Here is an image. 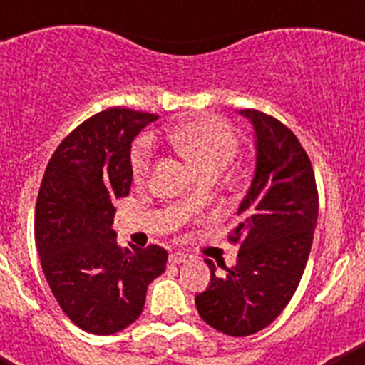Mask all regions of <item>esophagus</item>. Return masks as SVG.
Masks as SVG:
<instances>
[{
  "mask_svg": "<svg viewBox=\"0 0 365 365\" xmlns=\"http://www.w3.org/2000/svg\"><path fill=\"white\" fill-rule=\"evenodd\" d=\"M192 259V256L186 252H172L170 254V261H172L173 265H180V263H188Z\"/></svg>",
  "mask_w": 365,
  "mask_h": 365,
  "instance_id": "esophagus-1",
  "label": "esophagus"
}]
</instances>
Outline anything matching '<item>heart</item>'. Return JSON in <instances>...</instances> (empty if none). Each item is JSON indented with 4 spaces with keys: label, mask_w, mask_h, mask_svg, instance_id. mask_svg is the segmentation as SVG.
Listing matches in <instances>:
<instances>
[{
    "label": "heart",
    "mask_w": 365,
    "mask_h": 365,
    "mask_svg": "<svg viewBox=\"0 0 365 365\" xmlns=\"http://www.w3.org/2000/svg\"><path fill=\"white\" fill-rule=\"evenodd\" d=\"M168 140L202 173L210 170L221 172L237 151V138L234 131L217 118H199L179 125L168 133ZM130 159L135 180L144 182L150 177L155 159V146L150 137L137 138V143L131 148ZM195 199L197 192L192 195V201Z\"/></svg>",
    "instance_id": "1"
}]
</instances>
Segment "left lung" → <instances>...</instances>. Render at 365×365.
<instances>
[{
  "mask_svg": "<svg viewBox=\"0 0 365 365\" xmlns=\"http://www.w3.org/2000/svg\"><path fill=\"white\" fill-rule=\"evenodd\" d=\"M256 137V170L228 240L237 263L215 274L195 296L202 320L228 336H248L272 324L298 289L318 219V190L309 155L278 118L243 109ZM219 265V263H217Z\"/></svg>",
  "mask_w": 365,
  "mask_h": 365,
  "instance_id": "left-lung-1",
  "label": "left lung"
}]
</instances>
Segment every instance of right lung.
<instances>
[{"label":"right lung","instance_id":"obj_1","mask_svg":"<svg viewBox=\"0 0 365 365\" xmlns=\"http://www.w3.org/2000/svg\"><path fill=\"white\" fill-rule=\"evenodd\" d=\"M157 115L109 108L74 128L41 179L34 235L54 298L74 325L113 334L137 320L148 285L166 270L159 245L120 248L113 201L130 193L133 138Z\"/></svg>","mask_w":365,"mask_h":365}]
</instances>
